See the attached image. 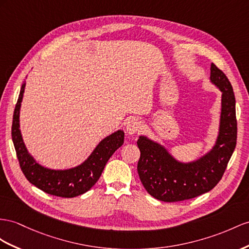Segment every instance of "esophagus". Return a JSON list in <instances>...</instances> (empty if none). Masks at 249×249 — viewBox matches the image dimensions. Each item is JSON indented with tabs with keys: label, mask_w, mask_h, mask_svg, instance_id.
Returning <instances> with one entry per match:
<instances>
[{
	"label": "esophagus",
	"mask_w": 249,
	"mask_h": 249,
	"mask_svg": "<svg viewBox=\"0 0 249 249\" xmlns=\"http://www.w3.org/2000/svg\"><path fill=\"white\" fill-rule=\"evenodd\" d=\"M142 128V124L141 121L137 118H130L128 121L126 122V131L128 135H135L140 129Z\"/></svg>",
	"instance_id": "34e87169"
}]
</instances>
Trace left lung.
Here are the masks:
<instances>
[{"label": "left lung", "instance_id": "1", "mask_svg": "<svg viewBox=\"0 0 249 249\" xmlns=\"http://www.w3.org/2000/svg\"><path fill=\"white\" fill-rule=\"evenodd\" d=\"M210 83L221 91V113L214 144L196 160L183 162L166 146L140 136L138 174L147 193L163 202L189 200L212 190L219 183L237 144L235 99L231 82L214 64Z\"/></svg>", "mask_w": 249, "mask_h": 249}]
</instances>
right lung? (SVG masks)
<instances>
[{"label":"right lung","mask_w":249,"mask_h":249,"mask_svg":"<svg viewBox=\"0 0 249 249\" xmlns=\"http://www.w3.org/2000/svg\"><path fill=\"white\" fill-rule=\"evenodd\" d=\"M26 82L21 87L12 120L11 137L21 169L26 179L45 193L74 197L90 189L103 173L110 157L124 143V131L119 129L105 137L95 146L85 161L67 169H54L40 164L28 151L20 129V110Z\"/></svg>","instance_id":"obj_1"}]
</instances>
